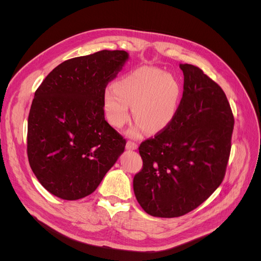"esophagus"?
<instances>
[{"mask_svg":"<svg viewBox=\"0 0 261 261\" xmlns=\"http://www.w3.org/2000/svg\"><path fill=\"white\" fill-rule=\"evenodd\" d=\"M138 148V145L135 143H132V141H127L126 143V149L127 150H136Z\"/></svg>","mask_w":261,"mask_h":261,"instance_id":"34e87169","label":"esophagus"}]
</instances>
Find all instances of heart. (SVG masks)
<instances>
[{"instance_id": "b5f03b06", "label": "heart", "mask_w": 261, "mask_h": 261, "mask_svg": "<svg viewBox=\"0 0 261 261\" xmlns=\"http://www.w3.org/2000/svg\"><path fill=\"white\" fill-rule=\"evenodd\" d=\"M180 85L176 78L164 70L144 66L126 74L115 85L106 88L103 106L110 124L115 127L129 120V106L137 121L129 130L130 136L158 133L171 123L177 111Z\"/></svg>"}]
</instances>
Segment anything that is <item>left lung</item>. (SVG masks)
<instances>
[{
  "label": "left lung",
  "instance_id": "obj_1",
  "mask_svg": "<svg viewBox=\"0 0 261 261\" xmlns=\"http://www.w3.org/2000/svg\"><path fill=\"white\" fill-rule=\"evenodd\" d=\"M184 91L175 116L141 143L144 167L133 181L148 215L184 216L222 183L231 151L234 117L221 87L191 64H179Z\"/></svg>",
  "mask_w": 261,
  "mask_h": 261
}]
</instances>
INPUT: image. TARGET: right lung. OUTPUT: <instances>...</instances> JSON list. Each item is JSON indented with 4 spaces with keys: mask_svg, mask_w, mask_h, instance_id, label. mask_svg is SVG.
<instances>
[{
    "mask_svg": "<svg viewBox=\"0 0 261 261\" xmlns=\"http://www.w3.org/2000/svg\"><path fill=\"white\" fill-rule=\"evenodd\" d=\"M129 59L102 50L61 63L35 92L28 116L30 168L52 195L77 200L96 191L126 141L105 118L103 93Z\"/></svg>",
    "mask_w": 261,
    "mask_h": 261,
    "instance_id": "obj_1",
    "label": "right lung"
}]
</instances>
